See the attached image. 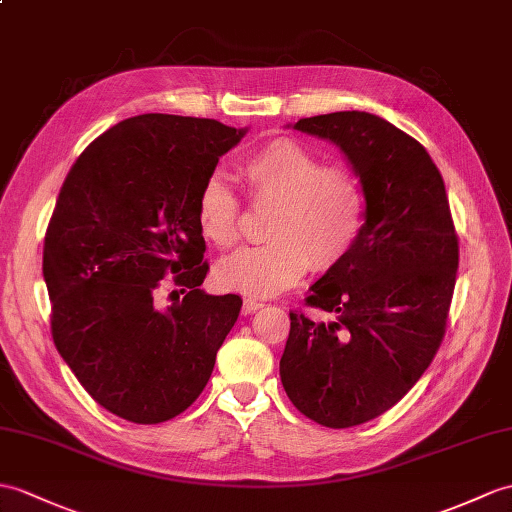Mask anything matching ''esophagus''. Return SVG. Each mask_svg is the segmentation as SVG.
<instances>
[{"mask_svg":"<svg viewBox=\"0 0 512 512\" xmlns=\"http://www.w3.org/2000/svg\"><path fill=\"white\" fill-rule=\"evenodd\" d=\"M261 307H264V303H261V301L246 299L244 305H242V314H244V316H246V314H255L257 310H261Z\"/></svg>","mask_w":512,"mask_h":512,"instance_id":"34e87169","label":"esophagus"}]
</instances>
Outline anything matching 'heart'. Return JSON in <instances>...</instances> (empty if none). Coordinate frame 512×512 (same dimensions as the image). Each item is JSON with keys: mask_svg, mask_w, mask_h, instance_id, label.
<instances>
[{"mask_svg": "<svg viewBox=\"0 0 512 512\" xmlns=\"http://www.w3.org/2000/svg\"><path fill=\"white\" fill-rule=\"evenodd\" d=\"M242 174L253 198L275 202L266 224L270 240L222 259L216 281L253 299L277 296L305 272L329 270L351 253L364 220L360 178L344 165H323L299 141L279 137L248 154ZM198 227L220 248L240 237V200L227 178L213 172L196 198Z\"/></svg>", "mask_w": 512, "mask_h": 512, "instance_id": "b5f03b06", "label": "heart"}]
</instances>
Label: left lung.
Returning a JSON list of instances; mask_svg holds the SVG:
<instances>
[{"mask_svg": "<svg viewBox=\"0 0 512 512\" xmlns=\"http://www.w3.org/2000/svg\"><path fill=\"white\" fill-rule=\"evenodd\" d=\"M294 130L331 141L364 192L351 253L329 268L307 305L290 312L279 362L294 408L325 427H353L390 410L441 347L456 285L458 237L443 176L417 139L384 117L338 111Z\"/></svg>", "mask_w": 512, "mask_h": 512, "instance_id": "obj_1", "label": "left lung"}]
</instances>
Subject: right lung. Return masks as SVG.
<instances>
[{
    "instance_id": "right-lung-1",
    "label": "right lung",
    "mask_w": 512,
    "mask_h": 512,
    "mask_svg": "<svg viewBox=\"0 0 512 512\" xmlns=\"http://www.w3.org/2000/svg\"><path fill=\"white\" fill-rule=\"evenodd\" d=\"M248 128L146 113L115 124L65 178L43 246L52 336L102 408L152 425L174 419L207 386L240 316L237 294L200 290L207 277L196 198ZM174 271L183 302L153 290Z\"/></svg>"
}]
</instances>
